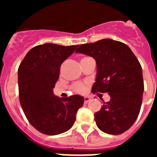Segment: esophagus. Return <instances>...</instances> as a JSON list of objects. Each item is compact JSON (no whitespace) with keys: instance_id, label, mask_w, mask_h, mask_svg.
<instances>
[{"instance_id":"obj_1","label":"esophagus","mask_w":157,"mask_h":157,"mask_svg":"<svg viewBox=\"0 0 157 157\" xmlns=\"http://www.w3.org/2000/svg\"><path fill=\"white\" fill-rule=\"evenodd\" d=\"M90 97H87V96H86L85 98H84V103L85 104L88 103L89 101H90Z\"/></svg>"}]
</instances>
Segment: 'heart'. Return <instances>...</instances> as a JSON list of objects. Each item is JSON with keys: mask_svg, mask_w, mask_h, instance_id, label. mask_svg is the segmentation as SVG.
I'll list each match as a JSON object with an SVG mask.
<instances>
[{"mask_svg": "<svg viewBox=\"0 0 157 157\" xmlns=\"http://www.w3.org/2000/svg\"><path fill=\"white\" fill-rule=\"evenodd\" d=\"M72 89L76 93H82L85 90V85L82 82H76L72 86Z\"/></svg>", "mask_w": 157, "mask_h": 157, "instance_id": "1", "label": "heart"}]
</instances>
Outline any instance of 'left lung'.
I'll return each mask as SVG.
<instances>
[{
  "mask_svg": "<svg viewBox=\"0 0 157 157\" xmlns=\"http://www.w3.org/2000/svg\"><path fill=\"white\" fill-rule=\"evenodd\" d=\"M75 52L96 60L93 94L108 93L111 98L94 114L98 127L109 134L125 132L137 120L142 103L143 76L137 57L126 44L109 38L80 45Z\"/></svg>",
  "mask_w": 157,
  "mask_h": 157,
  "instance_id": "left-lung-1",
  "label": "left lung"
}]
</instances>
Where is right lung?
Masks as SVG:
<instances>
[{
	"label": "right lung",
	"instance_id": "right-lung-1",
	"mask_svg": "<svg viewBox=\"0 0 157 157\" xmlns=\"http://www.w3.org/2000/svg\"><path fill=\"white\" fill-rule=\"evenodd\" d=\"M78 45L45 43L31 48L18 69L20 105L29 123L47 135L66 132L74 125L84 98L73 95L59 98L53 88L62 63Z\"/></svg>",
	"mask_w": 157,
	"mask_h": 157
}]
</instances>
